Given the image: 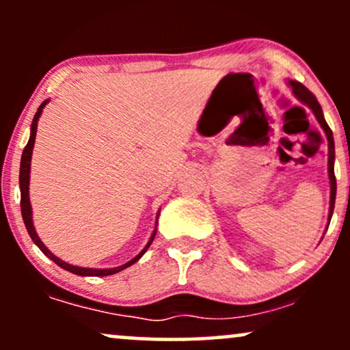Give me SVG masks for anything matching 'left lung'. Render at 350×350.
Segmentation results:
<instances>
[{
  "label": "left lung",
  "mask_w": 350,
  "mask_h": 350,
  "mask_svg": "<svg viewBox=\"0 0 350 350\" xmlns=\"http://www.w3.org/2000/svg\"><path fill=\"white\" fill-rule=\"evenodd\" d=\"M290 85L293 88V94L296 95V98H299L304 105H308L312 110V113L317 118L321 126H323L324 133L327 136V142H329V179H331V207H329V222H331V217L332 212H334V202H336V176H334V138H332V131L331 128L327 126L326 120H324L323 110H321L319 102H317L314 95L308 90L303 83L296 82V80H290Z\"/></svg>",
  "instance_id": "1"
}]
</instances>
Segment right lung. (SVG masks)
I'll return each instance as SVG.
<instances>
[{"mask_svg": "<svg viewBox=\"0 0 350 350\" xmlns=\"http://www.w3.org/2000/svg\"><path fill=\"white\" fill-rule=\"evenodd\" d=\"M47 102H49V100L42 102L41 105H39L38 111H36L33 124H31L29 142H27L26 146H24V151H23V156H21V167H19V187H21V212H23V220H24V224H26V228H27V234H29L31 239H33V242L38 245L39 248H41V252L44 253V255L49 256L52 262L57 263L60 268H64V270H67V271H70V273H75V275H80V276H108V275H115V273L124 270V268H128V267H130V265H133L135 262H138V260L142 258V256L144 255V252H146L148 248H150L152 239H154V235H156V230L152 232L150 242H148V245L143 248L139 255H136L133 260H130V262H128V263L122 265V267H118V268H107V270H97V268H80V267H74V265H69V263L62 262V260L57 258V256H55L54 253H51L49 250H47V247L41 242V239H39L38 234H36V230H34V226H33V208H31V202H29L31 154H33V148H34V142H36V131H38V120H39V116H41V113H42V108L47 105Z\"/></svg>", "mask_w": 350, "mask_h": 350, "instance_id": "1", "label": "right lung"}]
</instances>
